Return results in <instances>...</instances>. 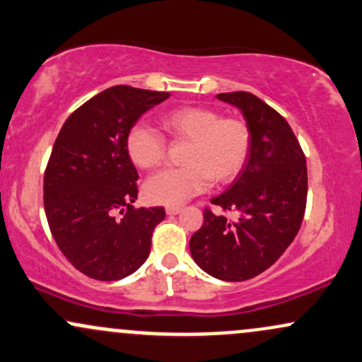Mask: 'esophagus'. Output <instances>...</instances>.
<instances>
[{
    "mask_svg": "<svg viewBox=\"0 0 362 362\" xmlns=\"http://www.w3.org/2000/svg\"><path fill=\"white\" fill-rule=\"evenodd\" d=\"M165 211H167V214H168V216H175V214L180 213L182 207H180V206H168L167 209H165Z\"/></svg>",
    "mask_w": 362,
    "mask_h": 362,
    "instance_id": "1",
    "label": "esophagus"
}]
</instances>
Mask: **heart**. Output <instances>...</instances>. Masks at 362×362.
<instances>
[{
    "label": "heart",
    "mask_w": 362,
    "mask_h": 362,
    "mask_svg": "<svg viewBox=\"0 0 362 362\" xmlns=\"http://www.w3.org/2000/svg\"><path fill=\"white\" fill-rule=\"evenodd\" d=\"M160 124L172 139L189 141L182 168H167L146 182L144 194L153 204L180 206L204 192L211 180L230 184L242 172L250 155L252 132L238 117H223L202 105L177 107L161 114ZM126 151L141 170L163 163L167 143L151 126L134 124L126 136Z\"/></svg>",
    "instance_id": "heart-1"
}]
</instances>
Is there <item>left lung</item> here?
Segmentation results:
<instances>
[{
    "label": "left lung",
    "mask_w": 362,
    "mask_h": 362,
    "mask_svg": "<svg viewBox=\"0 0 362 362\" xmlns=\"http://www.w3.org/2000/svg\"><path fill=\"white\" fill-rule=\"evenodd\" d=\"M242 110L252 132L250 155L235 182L211 199L226 219L204 209V223L190 238L202 271L221 281H247L276 262L303 223L308 194L305 153L279 112L248 91L216 95Z\"/></svg>",
    "instance_id": "1"
}]
</instances>
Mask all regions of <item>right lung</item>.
<instances>
[{"mask_svg": "<svg viewBox=\"0 0 362 362\" xmlns=\"http://www.w3.org/2000/svg\"><path fill=\"white\" fill-rule=\"evenodd\" d=\"M167 91L117 85L66 119L44 173V209L57 247L78 271L119 281L144 264L163 207H139L138 172L126 151L129 129L167 100ZM120 214V216L117 214Z\"/></svg>", "mask_w": 362, "mask_h": 362, "instance_id": "right-lung-1", "label": "right lung"}]
</instances>
